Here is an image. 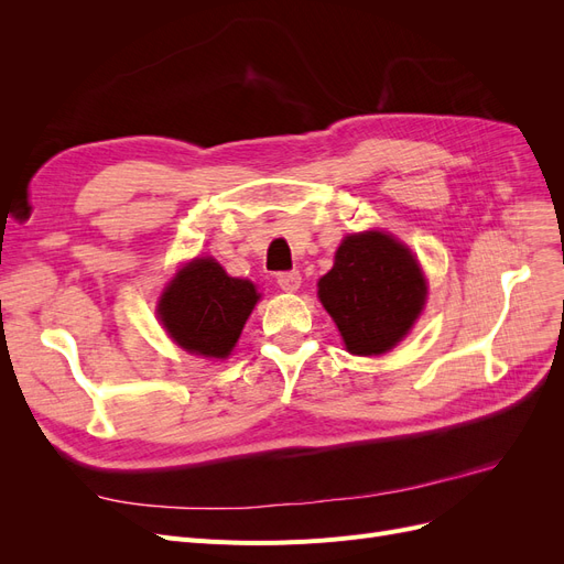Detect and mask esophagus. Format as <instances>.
<instances>
[{
	"mask_svg": "<svg viewBox=\"0 0 564 564\" xmlns=\"http://www.w3.org/2000/svg\"><path fill=\"white\" fill-rule=\"evenodd\" d=\"M278 284L282 292H296V289L301 286V275L299 270H286V272H280L278 275Z\"/></svg>",
	"mask_w": 564,
	"mask_h": 564,
	"instance_id": "esophagus-1",
	"label": "esophagus"
}]
</instances>
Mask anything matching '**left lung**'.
Masks as SVG:
<instances>
[{"label":"left lung","instance_id":"8db88e82","mask_svg":"<svg viewBox=\"0 0 564 564\" xmlns=\"http://www.w3.org/2000/svg\"><path fill=\"white\" fill-rule=\"evenodd\" d=\"M317 286L322 305L355 355L390 350L425 301V280L412 251L379 230L346 237Z\"/></svg>","mask_w":564,"mask_h":564}]
</instances>
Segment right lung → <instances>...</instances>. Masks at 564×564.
Returning <instances> with one entry per match:
<instances>
[{"mask_svg":"<svg viewBox=\"0 0 564 564\" xmlns=\"http://www.w3.org/2000/svg\"><path fill=\"white\" fill-rule=\"evenodd\" d=\"M259 294L249 280L230 278L214 259L176 272L160 299V319L176 344L204 357H226L242 334Z\"/></svg>","mask_w":564,"mask_h":564,"instance_id":"right-lung-1","label":"right lung"}]
</instances>
